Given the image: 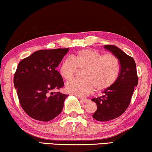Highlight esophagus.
Wrapping results in <instances>:
<instances>
[{"instance_id":"34e87169","label":"esophagus","mask_w":152,"mask_h":152,"mask_svg":"<svg viewBox=\"0 0 152 152\" xmlns=\"http://www.w3.org/2000/svg\"><path fill=\"white\" fill-rule=\"evenodd\" d=\"M80 100H81V101H82V102H89V100L87 99V98H81Z\"/></svg>"}]
</instances>
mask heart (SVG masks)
<instances>
[{"mask_svg":"<svg viewBox=\"0 0 152 152\" xmlns=\"http://www.w3.org/2000/svg\"><path fill=\"white\" fill-rule=\"evenodd\" d=\"M77 68L85 69L83 73L84 80L67 83L65 89L68 93L81 97L90 94L94 88L98 91L110 88L116 83L121 70L116 56L102 55L91 49L80 50L72 58L64 60L60 66V74L65 80H71L76 75Z\"/></svg>","mask_w":152,"mask_h":152,"instance_id":"b5f03b06","label":"heart"}]
</instances>
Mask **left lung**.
Returning <instances> with one entry per match:
<instances>
[{
    "mask_svg": "<svg viewBox=\"0 0 152 152\" xmlns=\"http://www.w3.org/2000/svg\"><path fill=\"white\" fill-rule=\"evenodd\" d=\"M104 48L117 57L121 70L116 83L102 91V96L91 99L97 105L93 118L101 122L118 118L125 112L138 81L136 63L133 58L115 45H104Z\"/></svg>",
    "mask_w": 152,
    "mask_h": 152,
    "instance_id": "obj_1",
    "label": "left lung"
}]
</instances>
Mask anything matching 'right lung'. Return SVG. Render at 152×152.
I'll list each match as a JSON object with an SVG mask.
<instances>
[{
	"label": "right lung",
	"mask_w": 152,
	"mask_h": 152,
	"mask_svg": "<svg viewBox=\"0 0 152 152\" xmlns=\"http://www.w3.org/2000/svg\"><path fill=\"white\" fill-rule=\"evenodd\" d=\"M68 51V48L38 50L18 63L14 85L21 107L31 118L48 122L62 112L68 95L52 91L64 86L56 68Z\"/></svg>",
	"instance_id": "1"
}]
</instances>
